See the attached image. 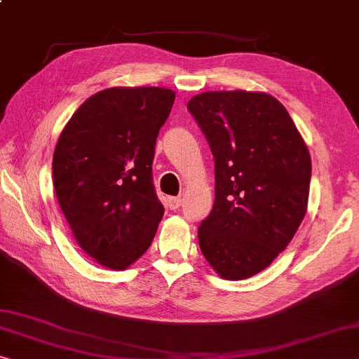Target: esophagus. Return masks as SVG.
Returning <instances> with one entry per match:
<instances>
[{
  "label": "esophagus",
  "mask_w": 359,
  "mask_h": 359,
  "mask_svg": "<svg viewBox=\"0 0 359 359\" xmlns=\"http://www.w3.org/2000/svg\"><path fill=\"white\" fill-rule=\"evenodd\" d=\"M168 207L172 208V210H178V208L183 205V198L181 197H168Z\"/></svg>",
  "instance_id": "34e87169"
}]
</instances>
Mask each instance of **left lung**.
<instances>
[{
  "label": "left lung",
  "instance_id": "obj_1",
  "mask_svg": "<svg viewBox=\"0 0 359 359\" xmlns=\"http://www.w3.org/2000/svg\"><path fill=\"white\" fill-rule=\"evenodd\" d=\"M215 157V202L198 245L222 278L263 271L306 213L311 157L285 107L266 93L207 91L187 102Z\"/></svg>",
  "mask_w": 359,
  "mask_h": 359
}]
</instances>
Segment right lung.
Instances as JSON below:
<instances>
[{
    "mask_svg": "<svg viewBox=\"0 0 359 359\" xmlns=\"http://www.w3.org/2000/svg\"><path fill=\"white\" fill-rule=\"evenodd\" d=\"M173 102L167 88H107L88 97L59 136L53 180L60 210L102 266L128 268L156 236L163 205L152 161Z\"/></svg>",
    "mask_w": 359,
    "mask_h": 359,
    "instance_id": "1",
    "label": "right lung"
}]
</instances>
